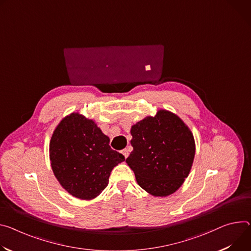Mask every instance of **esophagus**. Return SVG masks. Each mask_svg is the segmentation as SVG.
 I'll use <instances>...</instances> for the list:
<instances>
[{
	"instance_id": "1",
	"label": "esophagus",
	"mask_w": 251,
	"mask_h": 251,
	"mask_svg": "<svg viewBox=\"0 0 251 251\" xmlns=\"http://www.w3.org/2000/svg\"><path fill=\"white\" fill-rule=\"evenodd\" d=\"M122 154L124 155L125 158H127L128 155H129V150H128L127 148H126V149H123V150H122Z\"/></svg>"
}]
</instances>
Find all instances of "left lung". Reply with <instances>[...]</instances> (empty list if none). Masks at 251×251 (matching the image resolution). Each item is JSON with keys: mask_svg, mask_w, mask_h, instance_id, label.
I'll return each mask as SVG.
<instances>
[{"mask_svg": "<svg viewBox=\"0 0 251 251\" xmlns=\"http://www.w3.org/2000/svg\"><path fill=\"white\" fill-rule=\"evenodd\" d=\"M126 159L140 187L154 196L174 193L187 178L195 155L193 134L175 114L159 110L131 128Z\"/></svg>", "mask_w": 251, "mask_h": 251, "instance_id": "obj_1", "label": "left lung"}]
</instances>
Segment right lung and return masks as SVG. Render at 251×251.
Wrapping results in <instances>:
<instances>
[{
    "mask_svg": "<svg viewBox=\"0 0 251 251\" xmlns=\"http://www.w3.org/2000/svg\"><path fill=\"white\" fill-rule=\"evenodd\" d=\"M109 142L93 120L79 113L70 114L59 123L50 141V160L64 189L90 200L107 187L112 169L125 160Z\"/></svg>",
    "mask_w": 251,
    "mask_h": 251,
    "instance_id": "obj_1",
    "label": "right lung"
}]
</instances>
